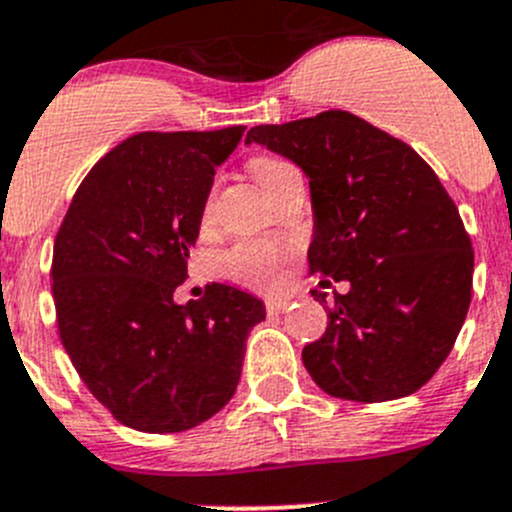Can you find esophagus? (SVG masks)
Here are the masks:
<instances>
[{"label": "esophagus", "instance_id": "1", "mask_svg": "<svg viewBox=\"0 0 512 512\" xmlns=\"http://www.w3.org/2000/svg\"><path fill=\"white\" fill-rule=\"evenodd\" d=\"M265 309L267 314H282L289 309V299L287 297H267L265 299Z\"/></svg>", "mask_w": 512, "mask_h": 512}]
</instances>
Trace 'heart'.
<instances>
[{
    "instance_id": "heart-1",
    "label": "heart",
    "mask_w": 512,
    "mask_h": 512,
    "mask_svg": "<svg viewBox=\"0 0 512 512\" xmlns=\"http://www.w3.org/2000/svg\"><path fill=\"white\" fill-rule=\"evenodd\" d=\"M289 168L292 165L272 156H257L250 160L252 175H255V180L265 193ZM287 255L289 247L277 245V242H242L223 257V272L230 280L242 282V285L270 287L280 277V265L285 262Z\"/></svg>"
}]
</instances>
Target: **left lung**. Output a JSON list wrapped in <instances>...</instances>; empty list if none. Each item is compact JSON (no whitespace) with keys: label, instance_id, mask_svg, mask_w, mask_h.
<instances>
[{"label":"left lung","instance_id":"8db88e82","mask_svg":"<svg viewBox=\"0 0 512 512\" xmlns=\"http://www.w3.org/2000/svg\"><path fill=\"white\" fill-rule=\"evenodd\" d=\"M260 143L309 178V270L334 292L327 332L302 349L314 384L347 401L421 389L446 361L468 314L473 247L456 203L411 146L349 111L255 126ZM327 302V294L312 289Z\"/></svg>","mask_w":512,"mask_h":512}]
</instances>
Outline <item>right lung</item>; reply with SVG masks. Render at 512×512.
<instances>
[{
  "label": "right lung",
  "instance_id": "1",
  "mask_svg": "<svg viewBox=\"0 0 512 512\" xmlns=\"http://www.w3.org/2000/svg\"><path fill=\"white\" fill-rule=\"evenodd\" d=\"M245 126L136 133L89 170L54 240L59 337L123 426L178 433L232 399L265 304L230 285L175 304L213 175Z\"/></svg>",
  "mask_w": 512,
  "mask_h": 512
}]
</instances>
